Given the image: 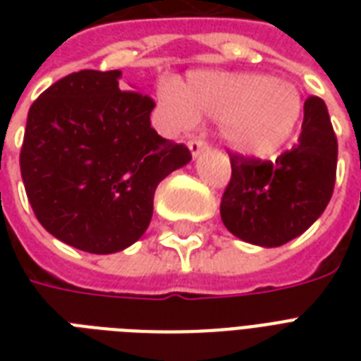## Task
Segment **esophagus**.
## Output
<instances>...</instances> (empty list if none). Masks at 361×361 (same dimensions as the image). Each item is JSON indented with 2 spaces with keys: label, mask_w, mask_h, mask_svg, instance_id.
Returning <instances> with one entry per match:
<instances>
[{
  "label": "esophagus",
  "mask_w": 361,
  "mask_h": 361,
  "mask_svg": "<svg viewBox=\"0 0 361 361\" xmlns=\"http://www.w3.org/2000/svg\"><path fill=\"white\" fill-rule=\"evenodd\" d=\"M187 146H189V149H191V155L195 159H197L200 153H204L206 149H208V144H206L202 138H191V140L187 142Z\"/></svg>",
  "instance_id": "1"
}]
</instances>
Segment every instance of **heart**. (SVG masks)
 Instances as JSON below:
<instances>
[{
	"instance_id": "obj_1",
	"label": "heart",
	"mask_w": 361,
	"mask_h": 361,
	"mask_svg": "<svg viewBox=\"0 0 361 361\" xmlns=\"http://www.w3.org/2000/svg\"><path fill=\"white\" fill-rule=\"evenodd\" d=\"M157 101L176 129H189L198 118L219 120L221 140L241 155L257 157L277 152L290 138L303 109L290 82L226 71H195L178 86L159 87Z\"/></svg>"
}]
</instances>
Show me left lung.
<instances>
[{
  "label": "left lung",
  "mask_w": 361,
  "mask_h": 361,
  "mask_svg": "<svg viewBox=\"0 0 361 361\" xmlns=\"http://www.w3.org/2000/svg\"><path fill=\"white\" fill-rule=\"evenodd\" d=\"M232 178L221 200L223 225L240 240L279 247L307 231L336 185L337 138L320 97L303 104L298 142L275 159L231 155Z\"/></svg>",
  "instance_id": "8db88e82"
}]
</instances>
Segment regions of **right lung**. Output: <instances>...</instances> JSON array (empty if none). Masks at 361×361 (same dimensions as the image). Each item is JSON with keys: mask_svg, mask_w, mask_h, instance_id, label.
<instances>
[{"mask_svg": "<svg viewBox=\"0 0 361 361\" xmlns=\"http://www.w3.org/2000/svg\"><path fill=\"white\" fill-rule=\"evenodd\" d=\"M121 71H80L31 104L20 172L35 217L67 245L112 255L140 240L161 181L191 161L157 135L147 95L127 92Z\"/></svg>", "mask_w": 361, "mask_h": 361, "instance_id": "obj_1", "label": "right lung"}]
</instances>
